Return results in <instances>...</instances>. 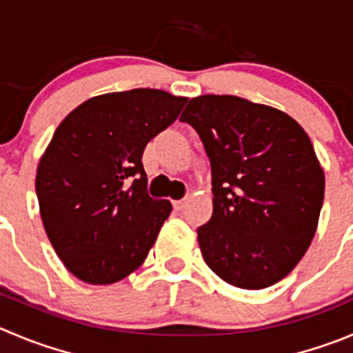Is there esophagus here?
<instances>
[{
  "label": "esophagus",
  "instance_id": "1",
  "mask_svg": "<svg viewBox=\"0 0 353 353\" xmlns=\"http://www.w3.org/2000/svg\"><path fill=\"white\" fill-rule=\"evenodd\" d=\"M185 206H187V199L173 201V208H174V210H176V211H182Z\"/></svg>",
  "mask_w": 353,
  "mask_h": 353
}]
</instances>
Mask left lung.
Listing matches in <instances>:
<instances>
[{
	"label": "left lung",
	"instance_id": "left-lung-1",
	"mask_svg": "<svg viewBox=\"0 0 353 353\" xmlns=\"http://www.w3.org/2000/svg\"><path fill=\"white\" fill-rule=\"evenodd\" d=\"M211 164L213 214L197 229L204 261L225 283L263 290L310 246L324 171L300 124L274 107L203 95L183 110Z\"/></svg>",
	"mask_w": 353,
	"mask_h": 353
}]
</instances>
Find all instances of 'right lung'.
<instances>
[{
    "label": "right lung",
    "mask_w": 353,
    "mask_h": 353,
    "mask_svg": "<svg viewBox=\"0 0 353 353\" xmlns=\"http://www.w3.org/2000/svg\"><path fill=\"white\" fill-rule=\"evenodd\" d=\"M187 99L137 88L93 97L53 133L36 173L46 236L70 274L112 284L135 272L171 213L147 192L142 154Z\"/></svg>",
    "instance_id": "1"
}]
</instances>
